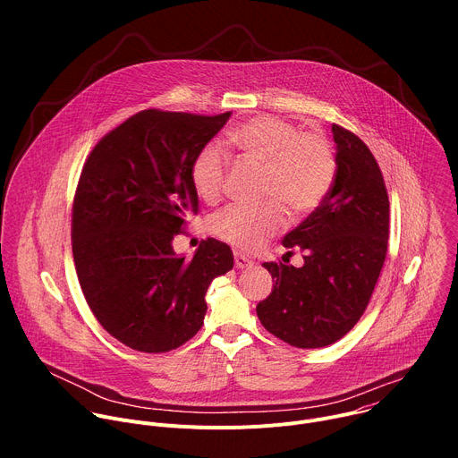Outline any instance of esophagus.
<instances>
[{
	"mask_svg": "<svg viewBox=\"0 0 458 458\" xmlns=\"http://www.w3.org/2000/svg\"><path fill=\"white\" fill-rule=\"evenodd\" d=\"M233 263H235V268H237V270H248V268L253 267V260L248 259L246 255L239 253V251L233 253Z\"/></svg>",
	"mask_w": 458,
	"mask_h": 458,
	"instance_id": "1",
	"label": "esophagus"
}]
</instances>
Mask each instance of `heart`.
Instances as JSON below:
<instances>
[{
	"instance_id": "heart-1",
	"label": "heart",
	"mask_w": 458,
	"mask_h": 458,
	"mask_svg": "<svg viewBox=\"0 0 458 458\" xmlns=\"http://www.w3.org/2000/svg\"><path fill=\"white\" fill-rule=\"evenodd\" d=\"M225 145L237 159L265 170L263 190L272 203L265 207H230L212 219V232L241 250H255L284 225L283 204L292 217H306L330 193L337 159L332 143L318 132H301L284 119L260 115L228 132ZM228 163L208 145L193 157L190 181L207 203L221 198ZM282 204L279 206L278 203Z\"/></svg>"
}]
</instances>
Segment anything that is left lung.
<instances>
[{"label": "left lung", "instance_id": "1", "mask_svg": "<svg viewBox=\"0 0 458 458\" xmlns=\"http://www.w3.org/2000/svg\"><path fill=\"white\" fill-rule=\"evenodd\" d=\"M332 132L337 145L334 186L283 239L286 248H301L304 265H263L276 284L257 304V317L272 335L295 348L334 344L353 328L387 251L389 199L382 172L353 132L339 124Z\"/></svg>", "mask_w": 458, "mask_h": 458}]
</instances>
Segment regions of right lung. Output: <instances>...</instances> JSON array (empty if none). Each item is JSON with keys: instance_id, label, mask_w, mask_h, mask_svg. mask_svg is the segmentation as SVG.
<instances>
[{"instance_id": "add662e5", "label": "right lung", "mask_w": 458, "mask_h": 458, "mask_svg": "<svg viewBox=\"0 0 458 458\" xmlns=\"http://www.w3.org/2000/svg\"><path fill=\"white\" fill-rule=\"evenodd\" d=\"M232 112L143 110L90 152L72 207V253L83 295L124 346L165 353L201 330L210 283L233 268L230 246L201 241L186 260L172 241L199 199L190 166Z\"/></svg>"}]
</instances>
